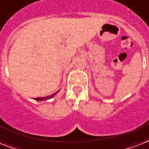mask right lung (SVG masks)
I'll use <instances>...</instances> for the list:
<instances>
[{"label":"right lung","mask_w":149,"mask_h":149,"mask_svg":"<svg viewBox=\"0 0 149 149\" xmlns=\"http://www.w3.org/2000/svg\"><path fill=\"white\" fill-rule=\"evenodd\" d=\"M58 91L57 92H56L55 93H53V94H52V95L50 96H47V97H37V98H35V100H38V101H42V100H49L51 99V98H52L53 97H55V95H56V93H58Z\"/></svg>","instance_id":"1"}]
</instances>
